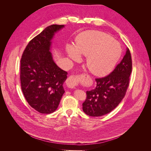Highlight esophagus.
I'll return each instance as SVG.
<instances>
[{
  "mask_svg": "<svg viewBox=\"0 0 151 151\" xmlns=\"http://www.w3.org/2000/svg\"><path fill=\"white\" fill-rule=\"evenodd\" d=\"M84 78V76L82 75H71L66 80V84L70 88H74L78 83Z\"/></svg>",
  "mask_w": 151,
  "mask_h": 151,
  "instance_id": "esophagus-1",
  "label": "esophagus"
}]
</instances>
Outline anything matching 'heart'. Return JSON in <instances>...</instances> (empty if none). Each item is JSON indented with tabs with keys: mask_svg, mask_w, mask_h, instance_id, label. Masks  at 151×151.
<instances>
[{
	"mask_svg": "<svg viewBox=\"0 0 151 151\" xmlns=\"http://www.w3.org/2000/svg\"><path fill=\"white\" fill-rule=\"evenodd\" d=\"M68 57L77 61L78 55L88 57L87 65L95 76L108 74L115 67L122 55L120 44L103 32L89 30L81 33L76 40L75 47H67Z\"/></svg>",
	"mask_w": 151,
	"mask_h": 151,
	"instance_id": "b5f03b06",
	"label": "heart"
}]
</instances>
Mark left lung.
Instances as JSON below:
<instances>
[{
    "mask_svg": "<svg viewBox=\"0 0 151 151\" xmlns=\"http://www.w3.org/2000/svg\"><path fill=\"white\" fill-rule=\"evenodd\" d=\"M132 69L131 53L128 48L115 69L106 76L96 78V88L86 92V99L83 103V109L86 115L100 116L113 110L125 97Z\"/></svg>",
    "mask_w": 151,
    "mask_h": 151,
    "instance_id": "1",
    "label": "left lung"
}]
</instances>
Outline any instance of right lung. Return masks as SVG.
Masks as SVG:
<instances>
[{"instance_id": "obj_1", "label": "right lung", "mask_w": 151, "mask_h": 151, "mask_svg": "<svg viewBox=\"0 0 151 151\" xmlns=\"http://www.w3.org/2000/svg\"><path fill=\"white\" fill-rule=\"evenodd\" d=\"M63 26H48L28 43L21 58L22 93L30 106L41 113L55 111L65 93L63 84L67 72L55 64L50 52L54 33Z\"/></svg>"}]
</instances>
